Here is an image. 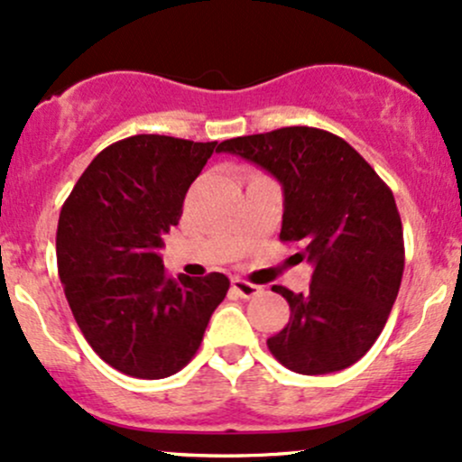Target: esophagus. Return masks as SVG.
Segmentation results:
<instances>
[{"label": "esophagus", "instance_id": "obj_1", "mask_svg": "<svg viewBox=\"0 0 462 462\" xmlns=\"http://www.w3.org/2000/svg\"><path fill=\"white\" fill-rule=\"evenodd\" d=\"M232 287H235V291L239 293L241 298H254L263 291V287L252 285V282L243 281V278H232Z\"/></svg>", "mask_w": 462, "mask_h": 462}]
</instances>
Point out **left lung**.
Returning a JSON list of instances; mask_svg holds the SVG:
<instances>
[{
  "label": "left lung",
  "instance_id": "8db88e82",
  "mask_svg": "<svg viewBox=\"0 0 462 462\" xmlns=\"http://www.w3.org/2000/svg\"><path fill=\"white\" fill-rule=\"evenodd\" d=\"M281 181V241L302 243L313 265L302 293L273 285L289 302V322L267 339L293 373L327 374L362 359L386 327L403 276V230L393 190L346 140L282 126L219 144Z\"/></svg>",
  "mask_w": 462,
  "mask_h": 462
}]
</instances>
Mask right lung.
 I'll list each match as a JSON object with an SVG mask.
<instances>
[{
    "label": "right lung",
    "instance_id": "obj_1",
    "mask_svg": "<svg viewBox=\"0 0 462 462\" xmlns=\"http://www.w3.org/2000/svg\"><path fill=\"white\" fill-rule=\"evenodd\" d=\"M217 142L131 135L100 151L60 208L57 263L80 333L100 359L138 379L195 357L230 281L173 278L157 254Z\"/></svg>",
    "mask_w": 462,
    "mask_h": 462
}]
</instances>
